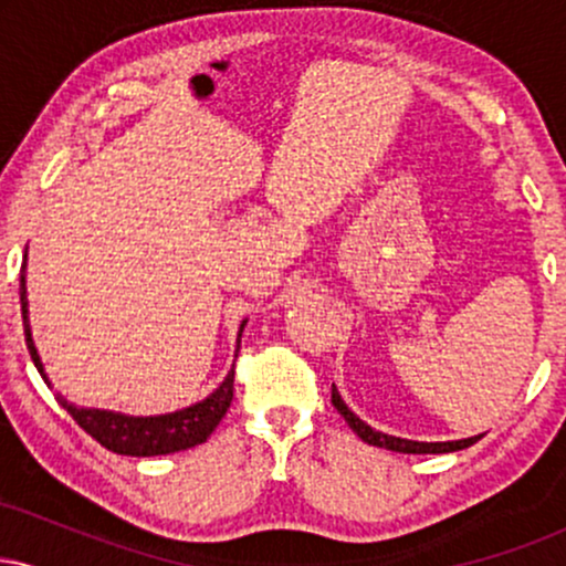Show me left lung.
Segmentation results:
<instances>
[{
  "mask_svg": "<svg viewBox=\"0 0 566 566\" xmlns=\"http://www.w3.org/2000/svg\"><path fill=\"white\" fill-rule=\"evenodd\" d=\"M333 405H335L337 412H340L343 418H346L348 428L356 433V437H359L361 441H367V444L382 447V450H391V452H405V454H444V452L465 450V447L476 444V441L484 437V433H479V437L458 439V441H415V439H401V437H391V433L375 431V428L367 426L365 420L359 418V415L350 412L346 401H343L340 391H337L335 382H333Z\"/></svg>",
  "mask_w": 566,
  "mask_h": 566,
  "instance_id": "obj_1",
  "label": "left lung"
}]
</instances>
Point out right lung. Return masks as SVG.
<instances>
[{"label":"right lung","instance_id":"right-lung-1","mask_svg":"<svg viewBox=\"0 0 566 566\" xmlns=\"http://www.w3.org/2000/svg\"><path fill=\"white\" fill-rule=\"evenodd\" d=\"M29 250V247H25ZM21 314H23V335L25 346H29L31 361L42 375V380L48 382V388H53L48 373H44L42 359H39V350L34 346V337H31V322H29V292H25V255L21 265ZM247 319L239 324L237 335V354L239 343H242ZM57 405H61L71 418L80 423V428L93 437L97 444L106 447L116 454H129V458H157V454H172L191 450V447L205 444L210 439V433L216 431L223 415L229 412L231 399H233V367L229 369L223 382L212 391L210 396L197 401V405L175 409V412L165 415H125L114 412V409H97V407H80L74 401H69L66 396L55 394Z\"/></svg>","mask_w":566,"mask_h":566}]
</instances>
